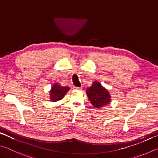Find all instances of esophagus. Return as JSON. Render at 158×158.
I'll return each instance as SVG.
<instances>
[{"label":"esophagus","mask_w":158,"mask_h":158,"mask_svg":"<svg viewBox=\"0 0 158 158\" xmlns=\"http://www.w3.org/2000/svg\"><path fill=\"white\" fill-rule=\"evenodd\" d=\"M74 89H76V90H81L82 89V87H76V86H74Z\"/></svg>","instance_id":"34e87169"}]
</instances>
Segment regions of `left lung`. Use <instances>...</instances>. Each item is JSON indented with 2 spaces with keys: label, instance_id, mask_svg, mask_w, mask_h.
I'll list each match as a JSON object with an SVG mask.
<instances>
[{
  "label": "left lung",
  "instance_id": "8db88e82",
  "mask_svg": "<svg viewBox=\"0 0 158 158\" xmlns=\"http://www.w3.org/2000/svg\"><path fill=\"white\" fill-rule=\"evenodd\" d=\"M88 98L95 108H100L110 102L111 97L107 90L102 87L100 83L94 81L86 90Z\"/></svg>",
  "mask_w": 158,
  "mask_h": 158
}]
</instances>
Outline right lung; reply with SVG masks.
<instances>
[{
    "instance_id": "1",
    "label": "right lung",
    "mask_w": 158,
    "mask_h": 158,
    "mask_svg": "<svg viewBox=\"0 0 158 158\" xmlns=\"http://www.w3.org/2000/svg\"><path fill=\"white\" fill-rule=\"evenodd\" d=\"M69 90V88L68 86H61L59 84H54L50 91L51 101L56 102L61 100Z\"/></svg>"
}]
</instances>
